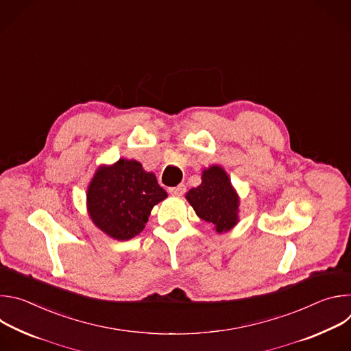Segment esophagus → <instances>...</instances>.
<instances>
[{"mask_svg":"<svg viewBox=\"0 0 351 351\" xmlns=\"http://www.w3.org/2000/svg\"><path fill=\"white\" fill-rule=\"evenodd\" d=\"M184 191H186L184 184H178L175 187H169V193L175 194V195H182V194H184Z\"/></svg>","mask_w":351,"mask_h":351,"instance_id":"1","label":"esophagus"}]
</instances>
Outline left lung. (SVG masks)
<instances>
[{"mask_svg":"<svg viewBox=\"0 0 351 351\" xmlns=\"http://www.w3.org/2000/svg\"><path fill=\"white\" fill-rule=\"evenodd\" d=\"M195 214L215 226L218 233L232 229L237 222L239 198L221 167L203 172V183L186 194Z\"/></svg>","mask_w":351,"mask_h":351,"instance_id":"1","label":"left lung"}]
</instances>
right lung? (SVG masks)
<instances>
[{"label":"right lung","instance_id":"right-lung-1","mask_svg":"<svg viewBox=\"0 0 351 351\" xmlns=\"http://www.w3.org/2000/svg\"><path fill=\"white\" fill-rule=\"evenodd\" d=\"M167 195L154 173L144 172L137 161L119 160L95 172L87 204L99 229L114 239L129 240L144 229L153 207Z\"/></svg>","mask_w":351,"mask_h":351}]
</instances>
